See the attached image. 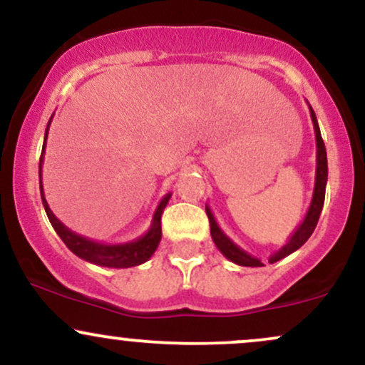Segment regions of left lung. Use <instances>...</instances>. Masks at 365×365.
<instances>
[{"label": "left lung", "mask_w": 365, "mask_h": 365, "mask_svg": "<svg viewBox=\"0 0 365 365\" xmlns=\"http://www.w3.org/2000/svg\"><path fill=\"white\" fill-rule=\"evenodd\" d=\"M309 111H311V118L314 123V133H316V182H314V192H312V200L311 206L307 209V215H305L304 221L295 228V232L292 233L288 242L284 244L282 249L274 250L273 254L269 255V264L282 261L283 257L295 252L297 249H300L305 242L309 240V237L312 235L314 228H316L317 221H319L322 206H324V194H326V182H328V158H326V148L324 142H322L319 123H317L316 113L311 106H309ZM206 212L209 217V225H211V237L212 242H215L220 252L225 255L228 261L238 264V266H247V267H261L264 266L261 259L254 257L249 252H245L244 249H240L232 238L225 235L223 230L220 228L216 223L215 216H212V211L206 206Z\"/></svg>", "instance_id": "8db88e82"}]
</instances>
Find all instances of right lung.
Masks as SVG:
<instances>
[{"instance_id": "right-lung-1", "label": "right lung", "mask_w": 365, "mask_h": 365, "mask_svg": "<svg viewBox=\"0 0 365 365\" xmlns=\"http://www.w3.org/2000/svg\"><path fill=\"white\" fill-rule=\"evenodd\" d=\"M51 123V120H49ZM48 128L44 133V144H43V153H41V161H39V182H41V199H43V206L46 209V215L49 217V223L53 225L54 232L60 235L63 244L68 247L77 257L83 259V261L98 264V266L104 267H133L139 266V264L149 261L150 255L156 252L159 242H161V215L165 211L166 204H168L171 194H166L161 199V202L158 204L156 211H154L153 223H150L149 230L144 235L135 238L132 242H125V244H103V242L91 240V238L78 235V233L72 232L70 228H66L65 225L53 215V211L49 209L48 202H46L44 190H43V161H44V149H46V139H48Z\"/></svg>"}]
</instances>
